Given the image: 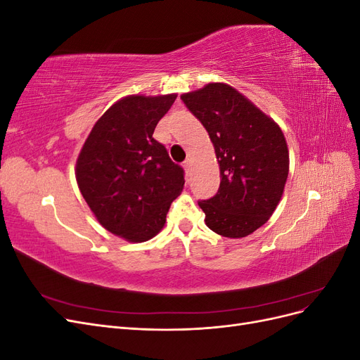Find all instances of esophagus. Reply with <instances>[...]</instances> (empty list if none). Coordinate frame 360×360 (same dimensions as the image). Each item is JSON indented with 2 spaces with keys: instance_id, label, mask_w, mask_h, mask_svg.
I'll use <instances>...</instances> for the list:
<instances>
[{
  "instance_id": "obj_1",
  "label": "esophagus",
  "mask_w": 360,
  "mask_h": 360,
  "mask_svg": "<svg viewBox=\"0 0 360 360\" xmlns=\"http://www.w3.org/2000/svg\"><path fill=\"white\" fill-rule=\"evenodd\" d=\"M183 167H184V171H186V174H191V169H192V160L191 159H186L183 162Z\"/></svg>"
}]
</instances>
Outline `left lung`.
I'll return each mask as SVG.
<instances>
[{
	"label": "left lung",
	"instance_id": "left-lung-1",
	"mask_svg": "<svg viewBox=\"0 0 360 360\" xmlns=\"http://www.w3.org/2000/svg\"><path fill=\"white\" fill-rule=\"evenodd\" d=\"M181 101L209 132L219 162V189L198 201L205 225L224 237H246L269 221L284 192L290 162L284 134L226 84H207Z\"/></svg>",
	"mask_w": 360,
	"mask_h": 360
}]
</instances>
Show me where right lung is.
<instances>
[{"label": "right lung", "mask_w": 360, "mask_h": 360, "mask_svg": "<svg viewBox=\"0 0 360 360\" xmlns=\"http://www.w3.org/2000/svg\"><path fill=\"white\" fill-rule=\"evenodd\" d=\"M176 97L118 101L97 120L76 162V181L97 221L129 242L155 237L183 189L184 169L153 138Z\"/></svg>", "instance_id": "right-lung-1"}]
</instances>
